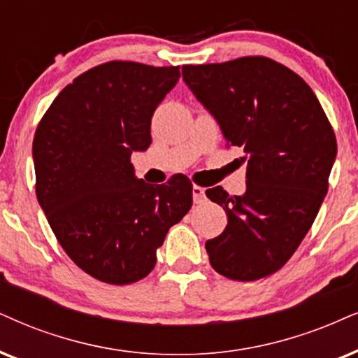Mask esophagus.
<instances>
[{
    "instance_id": "obj_1",
    "label": "esophagus",
    "mask_w": 358,
    "mask_h": 358,
    "mask_svg": "<svg viewBox=\"0 0 358 358\" xmlns=\"http://www.w3.org/2000/svg\"><path fill=\"white\" fill-rule=\"evenodd\" d=\"M192 194H193V201L196 203V205H201V203L206 201L205 188H203V187H198V185H193Z\"/></svg>"
}]
</instances>
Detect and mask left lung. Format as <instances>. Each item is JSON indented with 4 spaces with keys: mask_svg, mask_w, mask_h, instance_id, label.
I'll use <instances>...</instances> for the list:
<instances>
[{
    "mask_svg": "<svg viewBox=\"0 0 358 358\" xmlns=\"http://www.w3.org/2000/svg\"><path fill=\"white\" fill-rule=\"evenodd\" d=\"M183 80L248 162L246 192L206 189L228 224L208 239L216 273L256 280L289 261L327 194L337 140L322 106L296 72L269 57L183 66Z\"/></svg>",
    "mask_w": 358,
    "mask_h": 358,
    "instance_id": "obj_1",
    "label": "left lung"
}]
</instances>
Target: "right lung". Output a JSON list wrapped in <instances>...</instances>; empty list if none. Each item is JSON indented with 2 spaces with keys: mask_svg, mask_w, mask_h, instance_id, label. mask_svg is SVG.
<instances>
[{
  "mask_svg": "<svg viewBox=\"0 0 358 358\" xmlns=\"http://www.w3.org/2000/svg\"><path fill=\"white\" fill-rule=\"evenodd\" d=\"M178 79L175 66L106 62L66 85L36 129L39 205L67 256L102 282L145 278L192 208L187 176L152 187L130 164L150 147L153 112Z\"/></svg>",
  "mask_w": 358,
  "mask_h": 358,
  "instance_id": "add662e5",
  "label": "right lung"
}]
</instances>
